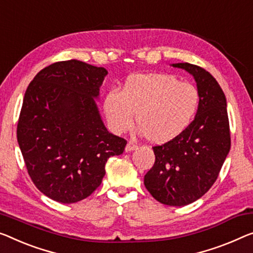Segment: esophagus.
<instances>
[{"label":"esophagus","mask_w":253,"mask_h":253,"mask_svg":"<svg viewBox=\"0 0 253 253\" xmlns=\"http://www.w3.org/2000/svg\"><path fill=\"white\" fill-rule=\"evenodd\" d=\"M136 148H137L136 143H135L134 141H129L126 145V151L127 152H130V151H134Z\"/></svg>","instance_id":"34e87169"}]
</instances>
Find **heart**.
Masks as SVG:
<instances>
[{
    "label": "heart",
    "instance_id": "obj_1",
    "mask_svg": "<svg viewBox=\"0 0 253 253\" xmlns=\"http://www.w3.org/2000/svg\"><path fill=\"white\" fill-rule=\"evenodd\" d=\"M200 102L198 88L168 74H139L126 79L122 90L112 88L103 101L104 114L116 133L136 119L151 142L171 141L191 125Z\"/></svg>",
    "mask_w": 253,
    "mask_h": 253
}]
</instances>
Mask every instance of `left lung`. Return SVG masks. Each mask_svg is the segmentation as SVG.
Masks as SVG:
<instances>
[{"mask_svg": "<svg viewBox=\"0 0 253 253\" xmlns=\"http://www.w3.org/2000/svg\"><path fill=\"white\" fill-rule=\"evenodd\" d=\"M194 77L200 94L195 118L182 134L153 146V167L144 176L150 194L167 206L197 201L216 182L231 149L227 103L212 75L191 63H172Z\"/></svg>", "mask_w": 253, "mask_h": 253, "instance_id": "obj_1", "label": "left lung"}]
</instances>
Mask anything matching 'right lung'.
<instances>
[{
  "label": "right lung",
  "mask_w": 253,
  "mask_h": 253,
  "mask_svg": "<svg viewBox=\"0 0 253 253\" xmlns=\"http://www.w3.org/2000/svg\"><path fill=\"white\" fill-rule=\"evenodd\" d=\"M108 75L78 60L55 62L26 90L17 138L35 186L54 201L75 203L102 183L105 164L127 141L109 133L95 100Z\"/></svg>",
  "instance_id": "add662e5"
}]
</instances>
